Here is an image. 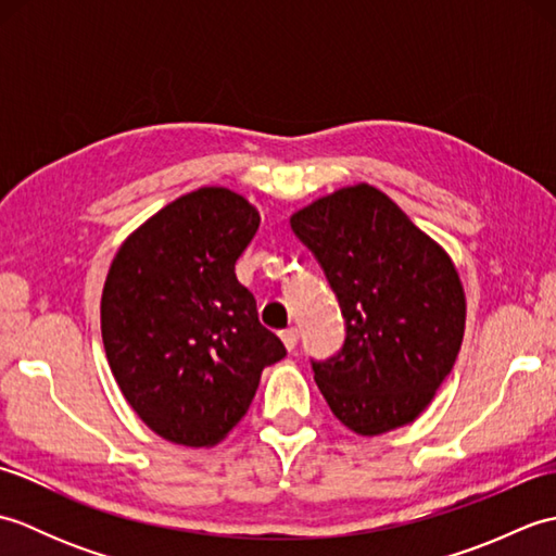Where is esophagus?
Wrapping results in <instances>:
<instances>
[{"label":"esophagus","instance_id":"esophagus-1","mask_svg":"<svg viewBox=\"0 0 556 556\" xmlns=\"http://www.w3.org/2000/svg\"><path fill=\"white\" fill-rule=\"evenodd\" d=\"M279 337H281V341H285V346H287L289 351L296 349V344H299V329H296V327L285 329V332H279Z\"/></svg>","mask_w":556,"mask_h":556}]
</instances>
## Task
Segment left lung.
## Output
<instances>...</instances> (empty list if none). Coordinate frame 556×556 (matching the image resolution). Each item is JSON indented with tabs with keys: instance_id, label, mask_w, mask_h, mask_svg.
I'll return each mask as SVG.
<instances>
[{
	"instance_id": "1",
	"label": "left lung",
	"mask_w": 556,
	"mask_h": 556,
	"mask_svg": "<svg viewBox=\"0 0 556 556\" xmlns=\"http://www.w3.org/2000/svg\"><path fill=\"white\" fill-rule=\"evenodd\" d=\"M346 320L344 346L313 363L334 416L363 437L404 428L452 372L466 329L454 260L392 198L356 184L291 215Z\"/></svg>"
}]
</instances>
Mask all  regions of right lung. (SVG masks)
I'll list each match as a JSON object with an SVG mask.
<instances>
[{"label":"right lung","mask_w":556,"mask_h":556,"mask_svg":"<svg viewBox=\"0 0 556 556\" xmlns=\"http://www.w3.org/2000/svg\"><path fill=\"white\" fill-rule=\"evenodd\" d=\"M257 227L241 193L203 186L140 224L112 260L104 353L128 406L167 442L219 444L263 370L287 356L233 271Z\"/></svg>","instance_id":"right-lung-1"}]
</instances>
